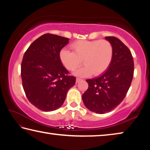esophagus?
Masks as SVG:
<instances>
[{
  "label": "esophagus",
  "instance_id": "obj_1",
  "mask_svg": "<svg viewBox=\"0 0 150 150\" xmlns=\"http://www.w3.org/2000/svg\"><path fill=\"white\" fill-rule=\"evenodd\" d=\"M83 79H80V78H77V79H76V83H79L80 82V81H82Z\"/></svg>",
  "mask_w": 150,
  "mask_h": 150
}]
</instances>
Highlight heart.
<instances>
[{
	"mask_svg": "<svg viewBox=\"0 0 150 150\" xmlns=\"http://www.w3.org/2000/svg\"><path fill=\"white\" fill-rule=\"evenodd\" d=\"M72 52L62 50L59 59L63 65L69 71H76L75 75L87 77L99 75L108 69L113 58L114 49L111 43L106 40H77L70 45Z\"/></svg>",
	"mask_w": 150,
	"mask_h": 150,
	"instance_id": "1",
	"label": "heart"
}]
</instances>
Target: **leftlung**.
Masks as SVG:
<instances>
[{"label":"left lung","mask_w":150,"mask_h":150,"mask_svg":"<svg viewBox=\"0 0 150 150\" xmlns=\"http://www.w3.org/2000/svg\"><path fill=\"white\" fill-rule=\"evenodd\" d=\"M105 39L113 46L112 60L102 75L86 80L88 87L82 96L86 107L97 114L108 112L120 105L134 76V60L128 47L116 37L108 36Z\"/></svg>","instance_id":"1"}]
</instances>
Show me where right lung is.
Masks as SVG:
<instances>
[{
	"label": "right lung",
	"mask_w": 150,
	"mask_h": 150,
	"mask_svg": "<svg viewBox=\"0 0 150 150\" xmlns=\"http://www.w3.org/2000/svg\"><path fill=\"white\" fill-rule=\"evenodd\" d=\"M69 39L45 34L36 39L24 53L21 63V77L27 98L42 111L59 108L67 91L75 84L59 59L61 50Z\"/></svg>",
	"instance_id": "right-lung-1"
}]
</instances>
